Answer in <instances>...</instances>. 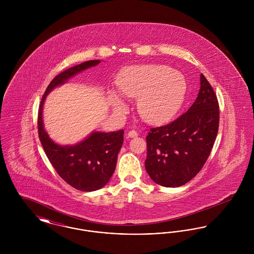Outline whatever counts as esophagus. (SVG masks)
<instances>
[{
	"label": "esophagus",
	"mask_w": 254,
	"mask_h": 254,
	"mask_svg": "<svg viewBox=\"0 0 254 254\" xmlns=\"http://www.w3.org/2000/svg\"><path fill=\"white\" fill-rule=\"evenodd\" d=\"M127 135H128V137H130V138H135V137L138 136V132H137L136 130H130L129 132L127 133Z\"/></svg>",
	"instance_id": "esophagus-1"
}]
</instances>
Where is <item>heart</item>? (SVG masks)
Returning a JSON list of instances; mask_svg holds the SVG:
<instances>
[{"label":"heart","mask_w":254,"mask_h":254,"mask_svg":"<svg viewBox=\"0 0 254 254\" xmlns=\"http://www.w3.org/2000/svg\"><path fill=\"white\" fill-rule=\"evenodd\" d=\"M118 90L127 99H138L137 110L144 121L162 125L170 121L181 109L187 92L185 77L162 64H137L124 68L117 79ZM116 109H124L121 100L111 97Z\"/></svg>","instance_id":"b5f03b06"}]
</instances>
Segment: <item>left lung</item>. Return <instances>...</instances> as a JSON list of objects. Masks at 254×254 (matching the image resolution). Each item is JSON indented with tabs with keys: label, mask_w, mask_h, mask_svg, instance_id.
<instances>
[{
	"label": "left lung",
	"mask_w": 254,
	"mask_h": 254,
	"mask_svg": "<svg viewBox=\"0 0 254 254\" xmlns=\"http://www.w3.org/2000/svg\"><path fill=\"white\" fill-rule=\"evenodd\" d=\"M193 105L176 120L151 127L146 136L145 169L158 185L177 188L204 167L219 127L217 96L205 76Z\"/></svg>",
	"instance_id": "left-lung-1"
}]
</instances>
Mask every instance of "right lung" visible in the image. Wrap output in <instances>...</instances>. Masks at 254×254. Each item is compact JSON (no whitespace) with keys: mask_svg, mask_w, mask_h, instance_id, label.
Returning a JSON list of instances; mask_svg holds the SVG:
<instances>
[{"mask_svg":"<svg viewBox=\"0 0 254 254\" xmlns=\"http://www.w3.org/2000/svg\"><path fill=\"white\" fill-rule=\"evenodd\" d=\"M99 63V60L87 61L58 74L47 87L38 111L39 139L49 162L64 181L82 191L100 190L109 181L124 143V130L92 133L82 143L62 146L55 144L44 129L42 110L46 96L54 87Z\"/></svg>","mask_w":254,"mask_h":254,"instance_id":"1","label":"right lung"}]
</instances>
